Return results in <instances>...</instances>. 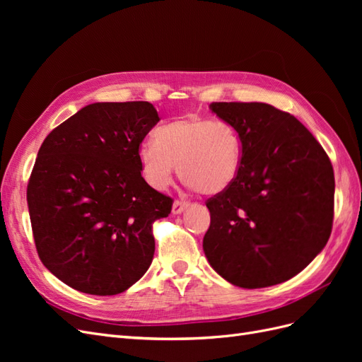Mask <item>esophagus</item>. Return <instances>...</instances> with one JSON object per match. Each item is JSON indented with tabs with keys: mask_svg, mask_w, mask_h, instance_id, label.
Masks as SVG:
<instances>
[{
	"mask_svg": "<svg viewBox=\"0 0 362 362\" xmlns=\"http://www.w3.org/2000/svg\"><path fill=\"white\" fill-rule=\"evenodd\" d=\"M187 208H189V202L177 199V201L173 202V205H172V213L173 214H181L182 211L187 210Z\"/></svg>",
	"mask_w": 362,
	"mask_h": 362,
	"instance_id": "obj_1",
	"label": "esophagus"
}]
</instances>
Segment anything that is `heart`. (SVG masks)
<instances>
[{
    "instance_id": "obj_1",
    "label": "heart",
    "mask_w": 362,
    "mask_h": 362,
    "mask_svg": "<svg viewBox=\"0 0 362 362\" xmlns=\"http://www.w3.org/2000/svg\"><path fill=\"white\" fill-rule=\"evenodd\" d=\"M139 160L146 181L168 189L175 166L184 182L202 194H218L231 185L242 163V140L233 125L189 115L157 129L156 140L139 146Z\"/></svg>"
}]
</instances>
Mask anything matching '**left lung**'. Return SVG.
<instances>
[{
	"label": "left lung",
	"instance_id": "obj_1",
	"mask_svg": "<svg viewBox=\"0 0 362 362\" xmlns=\"http://www.w3.org/2000/svg\"><path fill=\"white\" fill-rule=\"evenodd\" d=\"M242 140L235 181L206 201L210 266L233 286L264 288L298 275L331 235L335 180L319 141L264 103H213Z\"/></svg>",
	"mask_w": 362,
	"mask_h": 362
}]
</instances>
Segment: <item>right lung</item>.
Returning a JSON list of instances; mask_svg holds the SVG:
<instances>
[{
  "instance_id": "right-lung-1",
  "label": "right lung",
  "mask_w": 362,
  "mask_h": 362,
  "mask_svg": "<svg viewBox=\"0 0 362 362\" xmlns=\"http://www.w3.org/2000/svg\"><path fill=\"white\" fill-rule=\"evenodd\" d=\"M160 120L146 101L83 107L43 140L27 202L40 261L81 293L113 296L149 269L169 196L141 177L139 146Z\"/></svg>"
}]
</instances>
